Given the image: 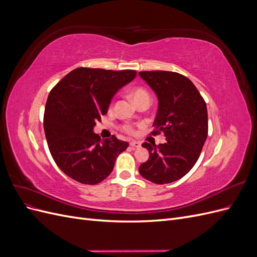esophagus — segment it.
Here are the masks:
<instances>
[{
    "label": "esophagus",
    "mask_w": 257,
    "mask_h": 257,
    "mask_svg": "<svg viewBox=\"0 0 257 257\" xmlns=\"http://www.w3.org/2000/svg\"><path fill=\"white\" fill-rule=\"evenodd\" d=\"M130 145L133 147V148H141V143L139 142H136V141H131V143H130Z\"/></svg>",
    "instance_id": "34e87169"
}]
</instances>
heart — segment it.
<instances>
[{
  "mask_svg": "<svg viewBox=\"0 0 257 257\" xmlns=\"http://www.w3.org/2000/svg\"><path fill=\"white\" fill-rule=\"evenodd\" d=\"M131 96H132V98H133L134 103H136L137 100L142 99L144 97H149V94H148V92L146 90H144L142 88H137V89L132 91ZM125 131L128 132V133H133V128H132V126H130V125L125 126Z\"/></svg>",
  "mask_w": 257,
  "mask_h": 257,
  "instance_id": "heart-1",
  "label": "heart"
}]
</instances>
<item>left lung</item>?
<instances>
[{"instance_id":"obj_1","label":"left lung","mask_w":257,"mask_h":257,"mask_svg":"<svg viewBox=\"0 0 257 257\" xmlns=\"http://www.w3.org/2000/svg\"><path fill=\"white\" fill-rule=\"evenodd\" d=\"M139 76L158 97V112L153 126L165 134L166 142L144 143L149 159L139 173L153 183L179 180L195 165L208 135V112L204 98L194 83L174 72H141Z\"/></svg>"}]
</instances>
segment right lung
<instances>
[{
    "mask_svg": "<svg viewBox=\"0 0 257 257\" xmlns=\"http://www.w3.org/2000/svg\"><path fill=\"white\" fill-rule=\"evenodd\" d=\"M136 77L135 71L76 68L49 93L44 130L59 168L83 184H97L112 172L128 143L115 136L100 139L96 122L107 113L114 94Z\"/></svg>",
    "mask_w": 257,
    "mask_h": 257,
    "instance_id": "obj_1",
    "label": "right lung"
}]
</instances>
